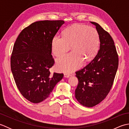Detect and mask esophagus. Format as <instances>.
Instances as JSON below:
<instances>
[{"instance_id":"1","label":"esophagus","mask_w":129,"mask_h":129,"mask_svg":"<svg viewBox=\"0 0 129 129\" xmlns=\"http://www.w3.org/2000/svg\"><path fill=\"white\" fill-rule=\"evenodd\" d=\"M70 76V75L69 74H68V73H65L64 74V77L65 78H69Z\"/></svg>"}]
</instances>
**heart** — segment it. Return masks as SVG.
<instances>
[{"instance_id":"heart-1","label":"heart","mask_w":129,"mask_h":129,"mask_svg":"<svg viewBox=\"0 0 129 129\" xmlns=\"http://www.w3.org/2000/svg\"><path fill=\"white\" fill-rule=\"evenodd\" d=\"M70 46L73 51L56 60V68L60 72H73L81 66L84 60L89 61L96 55L99 46V35L96 29L82 24H74L62 31V37L55 35L52 39V51L56 56L66 53Z\"/></svg>"}]
</instances>
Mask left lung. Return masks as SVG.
I'll return each instance as SVG.
<instances>
[{
	"label": "left lung",
	"instance_id": "8db88e82",
	"mask_svg": "<svg viewBox=\"0 0 129 129\" xmlns=\"http://www.w3.org/2000/svg\"><path fill=\"white\" fill-rule=\"evenodd\" d=\"M99 35L100 49L86 66L76 72L78 85L75 98L84 106L91 108L102 101L113 86L119 58L113 38L99 24L91 21Z\"/></svg>",
	"mask_w": 129,
	"mask_h": 129
}]
</instances>
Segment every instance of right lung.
I'll use <instances>...</instances> for the list:
<instances>
[{"label":"right lung","instance_id":"right-lung-1","mask_svg":"<svg viewBox=\"0 0 129 129\" xmlns=\"http://www.w3.org/2000/svg\"><path fill=\"white\" fill-rule=\"evenodd\" d=\"M63 20L38 21L19 34L10 59L14 79L23 96L39 103L50 95L64 74L50 72L54 64L51 55L53 37L64 24Z\"/></svg>","mask_w":129,"mask_h":129}]
</instances>
